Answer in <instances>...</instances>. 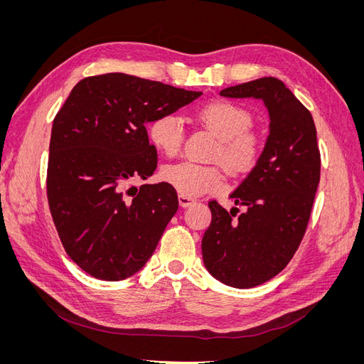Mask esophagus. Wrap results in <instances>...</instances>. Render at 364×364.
<instances>
[{
    "label": "esophagus",
    "instance_id": "esophagus-1",
    "mask_svg": "<svg viewBox=\"0 0 364 364\" xmlns=\"http://www.w3.org/2000/svg\"><path fill=\"white\" fill-rule=\"evenodd\" d=\"M196 200L194 199H191V197H188V196H183V194H179V205L182 206V208H188L190 205H193Z\"/></svg>",
    "mask_w": 364,
    "mask_h": 364
}]
</instances>
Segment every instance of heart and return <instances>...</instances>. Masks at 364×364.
Here are the masks:
<instances>
[{
	"label": "heart",
	"instance_id": "1",
	"mask_svg": "<svg viewBox=\"0 0 364 364\" xmlns=\"http://www.w3.org/2000/svg\"><path fill=\"white\" fill-rule=\"evenodd\" d=\"M196 118L218 138L213 156L234 171H245L257 162L261 138L250 130L252 115L245 106L225 98H214L196 109ZM151 144L167 156L181 150L183 141L182 119L176 114H161L149 124ZM162 179L179 194L196 197L208 191L222 190L225 176L217 167L191 161L165 165Z\"/></svg>",
	"mask_w": 364,
	"mask_h": 364
}]
</instances>
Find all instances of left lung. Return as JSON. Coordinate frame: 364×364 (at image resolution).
Returning a JSON list of instances; mask_svg holds the SVG:
<instances>
[{
	"mask_svg": "<svg viewBox=\"0 0 364 364\" xmlns=\"http://www.w3.org/2000/svg\"><path fill=\"white\" fill-rule=\"evenodd\" d=\"M220 95L261 100L270 118L257 165L229 196L245 213L235 217L209 202L213 222L202 240L203 264L215 279L252 289L277 277L299 247L321 181V153L310 111L279 79L262 77Z\"/></svg>",
	"mask_w": 364,
	"mask_h": 364,
	"instance_id": "left-lung-1",
	"label": "left lung"
}]
</instances>
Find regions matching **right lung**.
<instances>
[{
	"label": "right lung",
	"instance_id": "right-lung-1",
	"mask_svg": "<svg viewBox=\"0 0 364 364\" xmlns=\"http://www.w3.org/2000/svg\"><path fill=\"white\" fill-rule=\"evenodd\" d=\"M200 95L107 73L77 83L54 118L48 203L65 250L91 277L126 279L153 255L179 202L167 182L129 186L158 165L146 124Z\"/></svg>",
	"mask_w": 364,
	"mask_h": 364
}]
</instances>
